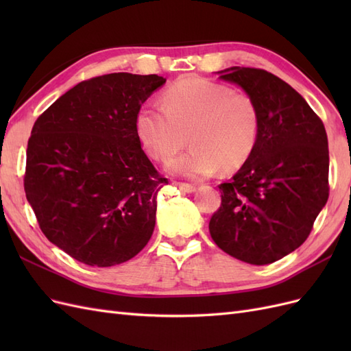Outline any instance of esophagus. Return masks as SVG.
Segmentation results:
<instances>
[{
    "mask_svg": "<svg viewBox=\"0 0 351 351\" xmlns=\"http://www.w3.org/2000/svg\"><path fill=\"white\" fill-rule=\"evenodd\" d=\"M176 186H177L178 189H182L183 192H186V193H193L195 190H196V186L190 184V183H182V182H176Z\"/></svg>",
    "mask_w": 351,
    "mask_h": 351,
    "instance_id": "esophagus-1",
    "label": "esophagus"
}]
</instances>
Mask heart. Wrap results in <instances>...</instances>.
Here are the masks:
<instances>
[{
	"label": "heart",
	"mask_w": 351,
	"mask_h": 351,
	"mask_svg": "<svg viewBox=\"0 0 351 351\" xmlns=\"http://www.w3.org/2000/svg\"><path fill=\"white\" fill-rule=\"evenodd\" d=\"M162 108L143 105L137 111L136 134L145 152L167 162L187 142L192 147L169 164L173 173L202 178L236 171L258 143L261 117L244 93L200 77L174 83L162 95Z\"/></svg>",
	"instance_id": "1"
}]
</instances>
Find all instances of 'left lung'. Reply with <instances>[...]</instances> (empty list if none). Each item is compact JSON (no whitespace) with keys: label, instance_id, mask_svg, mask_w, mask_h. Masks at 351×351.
<instances>
[{"label":"left lung","instance_id":"left-lung-1","mask_svg":"<svg viewBox=\"0 0 351 351\" xmlns=\"http://www.w3.org/2000/svg\"><path fill=\"white\" fill-rule=\"evenodd\" d=\"M241 86L261 117L252 156L228 183L209 221L210 237L252 265L280 261L306 241L329 196V152L322 120L275 74L253 67L219 71Z\"/></svg>","mask_w":351,"mask_h":351}]
</instances>
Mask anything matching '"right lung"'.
Wrapping results in <instances>:
<instances>
[{"mask_svg": "<svg viewBox=\"0 0 351 351\" xmlns=\"http://www.w3.org/2000/svg\"><path fill=\"white\" fill-rule=\"evenodd\" d=\"M164 83L130 73L83 80L32 129L26 197L45 237L89 267L129 261L152 236L156 193L168 178L143 152L134 120Z\"/></svg>", "mask_w": 351, "mask_h": 351, "instance_id": "1", "label": "right lung"}]
</instances>
